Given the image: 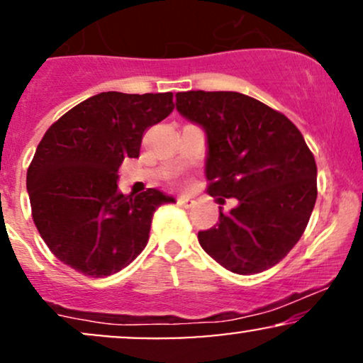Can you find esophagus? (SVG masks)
I'll use <instances>...</instances> for the list:
<instances>
[{"label": "esophagus", "mask_w": 363, "mask_h": 363, "mask_svg": "<svg viewBox=\"0 0 363 363\" xmlns=\"http://www.w3.org/2000/svg\"><path fill=\"white\" fill-rule=\"evenodd\" d=\"M177 203H179V206L186 208V210H189V208L194 206V201H193V199H189V198H179Z\"/></svg>", "instance_id": "34e87169"}]
</instances>
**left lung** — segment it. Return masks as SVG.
<instances>
[{
    "mask_svg": "<svg viewBox=\"0 0 363 363\" xmlns=\"http://www.w3.org/2000/svg\"><path fill=\"white\" fill-rule=\"evenodd\" d=\"M176 99L177 111L206 131V193L239 199L199 232L201 247L237 274L278 264L302 237L318 198V167L302 133L239 91L191 90Z\"/></svg>",
    "mask_w": 363,
    "mask_h": 363,
    "instance_id": "1",
    "label": "left lung"
}]
</instances>
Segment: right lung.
Returning <instances> with one entry per match:
<instances>
[{
	"label": "right lung",
	"instance_id": "obj_1",
	"mask_svg": "<svg viewBox=\"0 0 363 363\" xmlns=\"http://www.w3.org/2000/svg\"><path fill=\"white\" fill-rule=\"evenodd\" d=\"M172 91H102L61 116L27 170L32 218L61 262L86 277L121 272L143 251L155 210L174 198L158 189L124 196L118 170L140 157L143 133L174 111Z\"/></svg>",
	"mask_w": 363,
	"mask_h": 363
}]
</instances>
